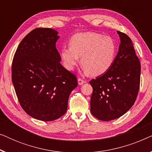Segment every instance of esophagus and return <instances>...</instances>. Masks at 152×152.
<instances>
[{"label":"esophagus","instance_id":"obj_1","mask_svg":"<svg viewBox=\"0 0 152 152\" xmlns=\"http://www.w3.org/2000/svg\"><path fill=\"white\" fill-rule=\"evenodd\" d=\"M77 82H78V84H79V85H82V84L84 83V81L82 79H81V78H79V79H78Z\"/></svg>","mask_w":152,"mask_h":152}]
</instances>
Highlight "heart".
<instances>
[{
    "instance_id": "b5f03b06",
    "label": "heart",
    "mask_w": 152,
    "mask_h": 152,
    "mask_svg": "<svg viewBox=\"0 0 152 152\" xmlns=\"http://www.w3.org/2000/svg\"><path fill=\"white\" fill-rule=\"evenodd\" d=\"M116 45L110 37L94 32L75 34L70 41V46H64L60 56L66 69L72 70L80 62L84 71L97 76L111 68L115 59Z\"/></svg>"
}]
</instances>
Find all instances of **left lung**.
I'll list each match as a JSON object with an SVG mask.
<instances>
[{"mask_svg":"<svg viewBox=\"0 0 152 152\" xmlns=\"http://www.w3.org/2000/svg\"><path fill=\"white\" fill-rule=\"evenodd\" d=\"M120 39L119 50L111 68L91 80L93 93L91 112L102 121L120 118L134 105L140 81V63L129 37L117 31Z\"/></svg>","mask_w":152,"mask_h":152,"instance_id":"8db88e82","label":"left lung"}]
</instances>
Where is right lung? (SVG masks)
Returning a JSON list of instances; mask_svg holds the SVG:
<instances>
[{
    "instance_id": "add662e5",
    "label": "right lung",
    "mask_w": 152,
    "mask_h": 152,
    "mask_svg": "<svg viewBox=\"0 0 152 152\" xmlns=\"http://www.w3.org/2000/svg\"><path fill=\"white\" fill-rule=\"evenodd\" d=\"M58 32L37 28L18 45L12 66V79L23 109L35 119L53 121L66 113L76 76L60 64L56 48Z\"/></svg>"
}]
</instances>
